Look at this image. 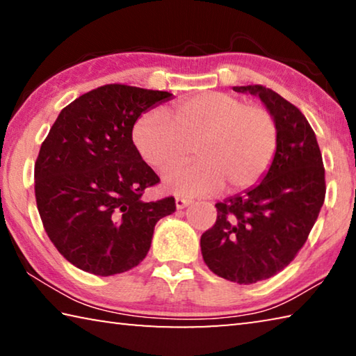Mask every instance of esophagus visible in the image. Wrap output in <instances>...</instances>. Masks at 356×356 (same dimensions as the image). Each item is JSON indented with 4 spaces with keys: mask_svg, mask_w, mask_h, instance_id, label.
Returning <instances> with one entry per match:
<instances>
[{
    "mask_svg": "<svg viewBox=\"0 0 356 356\" xmlns=\"http://www.w3.org/2000/svg\"><path fill=\"white\" fill-rule=\"evenodd\" d=\"M190 204H191V201H188V200H184V197H176V207H177V210H182L185 207H188Z\"/></svg>",
    "mask_w": 356,
    "mask_h": 356,
    "instance_id": "obj_1",
    "label": "esophagus"
}]
</instances>
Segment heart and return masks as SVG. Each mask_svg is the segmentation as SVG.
Returning <instances> with one entry per match:
<instances>
[{
  "instance_id": "obj_1",
  "label": "heart",
  "mask_w": 356,
  "mask_h": 356,
  "mask_svg": "<svg viewBox=\"0 0 356 356\" xmlns=\"http://www.w3.org/2000/svg\"><path fill=\"white\" fill-rule=\"evenodd\" d=\"M166 120L150 111L136 120L131 143L140 159L165 170L196 154L195 163L171 168L163 188L177 196H206L256 185L272 165L278 127L259 105L226 92H202L174 105Z\"/></svg>"
}]
</instances>
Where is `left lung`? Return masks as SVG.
<instances>
[{"instance_id":"8db88e82","label":"left lung","mask_w":356,"mask_h":356,"mask_svg":"<svg viewBox=\"0 0 356 356\" xmlns=\"http://www.w3.org/2000/svg\"><path fill=\"white\" fill-rule=\"evenodd\" d=\"M232 89L261 99L278 127V147L261 182L215 204L218 216L201 236V251L215 275L252 284L281 272L305 245L323 206L325 170L297 106L261 84Z\"/></svg>"}]
</instances>
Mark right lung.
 Wrapping results in <instances>:
<instances>
[{"instance_id":"obj_1","label":"right lung","mask_w":356,"mask_h":356,"mask_svg":"<svg viewBox=\"0 0 356 356\" xmlns=\"http://www.w3.org/2000/svg\"><path fill=\"white\" fill-rule=\"evenodd\" d=\"M171 92L106 84L59 113L34 166L35 202L45 232L76 268L99 276L136 267L156 221L176 210L174 197L146 202L160 182L131 143L134 125Z\"/></svg>"}]
</instances>
